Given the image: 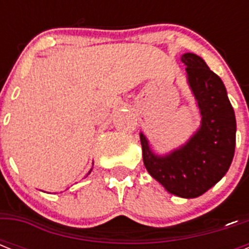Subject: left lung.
Segmentation results:
<instances>
[{
  "label": "left lung",
  "mask_w": 249,
  "mask_h": 249,
  "mask_svg": "<svg viewBox=\"0 0 249 249\" xmlns=\"http://www.w3.org/2000/svg\"><path fill=\"white\" fill-rule=\"evenodd\" d=\"M187 77L201 113V126L191 140L166 156L154 155L141 134L146 169L173 195L196 197L214 186L230 168L235 151L236 121L222 80L200 56L183 54Z\"/></svg>",
  "instance_id": "1"
}]
</instances>
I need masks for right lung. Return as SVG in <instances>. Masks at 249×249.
<instances>
[{
    "mask_svg": "<svg viewBox=\"0 0 249 249\" xmlns=\"http://www.w3.org/2000/svg\"><path fill=\"white\" fill-rule=\"evenodd\" d=\"M90 172H91V170H90ZM90 172H89V173H90Z\"/></svg>",
    "mask_w": 249,
    "mask_h": 249,
    "instance_id": "right-lung-1",
    "label": "right lung"
}]
</instances>
